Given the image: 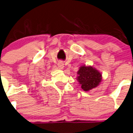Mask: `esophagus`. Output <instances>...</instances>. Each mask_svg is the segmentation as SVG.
<instances>
[{
  "label": "esophagus",
  "instance_id": "esophagus-1",
  "mask_svg": "<svg viewBox=\"0 0 133 133\" xmlns=\"http://www.w3.org/2000/svg\"><path fill=\"white\" fill-rule=\"evenodd\" d=\"M58 69H60V70H63V68H64V64H63V63L62 61H59L58 63Z\"/></svg>",
  "mask_w": 133,
  "mask_h": 133
}]
</instances>
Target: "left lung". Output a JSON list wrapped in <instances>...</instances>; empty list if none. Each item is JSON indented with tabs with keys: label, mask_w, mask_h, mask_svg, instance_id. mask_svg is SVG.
<instances>
[{
	"label": "left lung",
	"mask_w": 133,
	"mask_h": 133,
	"mask_svg": "<svg viewBox=\"0 0 133 133\" xmlns=\"http://www.w3.org/2000/svg\"><path fill=\"white\" fill-rule=\"evenodd\" d=\"M77 75V81L84 91H89L97 87L102 80L101 73L90 65H82L80 67Z\"/></svg>",
	"instance_id": "obj_1"
}]
</instances>
